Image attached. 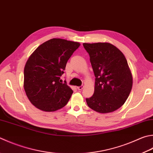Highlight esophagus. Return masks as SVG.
<instances>
[{
  "label": "esophagus",
  "mask_w": 153,
  "mask_h": 153,
  "mask_svg": "<svg viewBox=\"0 0 153 153\" xmlns=\"http://www.w3.org/2000/svg\"><path fill=\"white\" fill-rule=\"evenodd\" d=\"M84 88V86H78L77 87V88H78V90H79V91H81V90H82V88Z\"/></svg>",
  "instance_id": "1"
}]
</instances>
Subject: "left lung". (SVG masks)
Returning a JSON list of instances; mask_svg holds the SVG:
<instances>
[{
    "label": "left lung",
    "mask_w": 153,
    "mask_h": 153,
    "mask_svg": "<svg viewBox=\"0 0 153 153\" xmlns=\"http://www.w3.org/2000/svg\"><path fill=\"white\" fill-rule=\"evenodd\" d=\"M96 77L93 96L86 99L91 109L102 114L115 111L128 99L132 76L127 60L109 42L83 43Z\"/></svg>",
    "instance_id": "left-lung-1"
}]
</instances>
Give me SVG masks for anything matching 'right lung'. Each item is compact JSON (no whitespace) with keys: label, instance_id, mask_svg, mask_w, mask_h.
<instances>
[{"label":"right lung","instance_id":"1","mask_svg":"<svg viewBox=\"0 0 153 153\" xmlns=\"http://www.w3.org/2000/svg\"><path fill=\"white\" fill-rule=\"evenodd\" d=\"M80 44L62 39L45 42L28 59L24 69V88L30 102L40 110L54 112L67 105L73 91L60 76Z\"/></svg>","mask_w":153,"mask_h":153}]
</instances>
